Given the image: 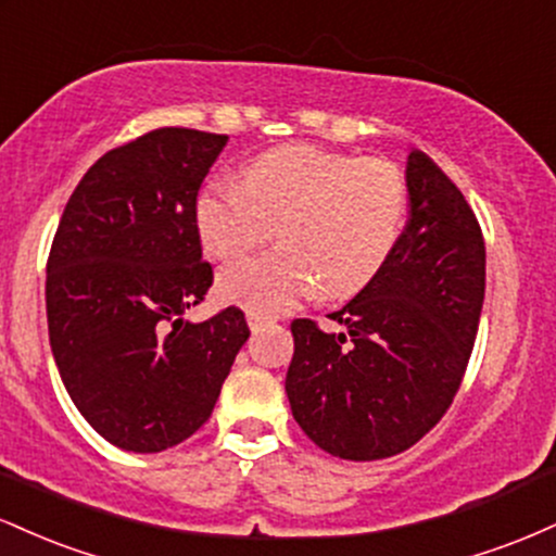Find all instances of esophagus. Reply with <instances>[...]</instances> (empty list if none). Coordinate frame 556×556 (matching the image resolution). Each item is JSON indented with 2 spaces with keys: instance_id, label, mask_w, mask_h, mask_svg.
I'll list each match as a JSON object with an SVG mask.
<instances>
[{
  "instance_id": "obj_1",
  "label": "esophagus",
  "mask_w": 556,
  "mask_h": 556,
  "mask_svg": "<svg viewBox=\"0 0 556 556\" xmlns=\"http://www.w3.org/2000/svg\"><path fill=\"white\" fill-rule=\"evenodd\" d=\"M271 318L266 314H256V311H248V324H251V329H261L264 324H269Z\"/></svg>"
}]
</instances>
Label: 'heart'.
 I'll return each instance as SVG.
<instances>
[{"label":"heart","mask_w":556,"mask_h":556,"mask_svg":"<svg viewBox=\"0 0 556 556\" xmlns=\"http://www.w3.org/2000/svg\"><path fill=\"white\" fill-rule=\"evenodd\" d=\"M405 212L397 164L295 143L253 159L242 182H208L198 193L195 225L216 258L248 253L277 225L279 248L219 274L222 298L269 316L316 287L327 300L361 292L392 256Z\"/></svg>","instance_id":"heart-1"}]
</instances>
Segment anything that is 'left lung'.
<instances>
[{
	"instance_id": "1",
	"label": "left lung",
	"mask_w": 556,
	"mask_h": 556,
	"mask_svg": "<svg viewBox=\"0 0 556 556\" xmlns=\"http://www.w3.org/2000/svg\"><path fill=\"white\" fill-rule=\"evenodd\" d=\"M410 219L381 271L331 321L290 324L292 416L342 460L405 452L442 420L473 353L486 245L473 208L424 151L407 156Z\"/></svg>"
}]
</instances>
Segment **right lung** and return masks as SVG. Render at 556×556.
<instances>
[{
    "label": "right lung",
    "mask_w": 556,
    "mask_h": 556,
    "mask_svg": "<svg viewBox=\"0 0 556 556\" xmlns=\"http://www.w3.org/2000/svg\"><path fill=\"white\" fill-rule=\"evenodd\" d=\"M227 136L159 127L106 151L70 195L47 261V321L80 416L127 452H162L212 416L251 337L235 305L182 314L214 282L195 201Z\"/></svg>",
    "instance_id": "add662e5"
}]
</instances>
